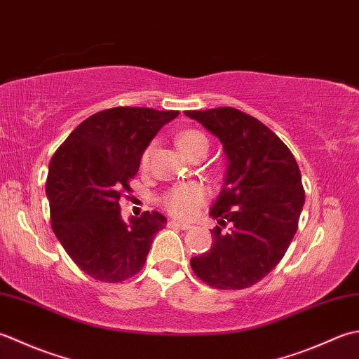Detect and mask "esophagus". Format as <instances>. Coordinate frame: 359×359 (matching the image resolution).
<instances>
[{
  "instance_id": "34e87169",
  "label": "esophagus",
  "mask_w": 359,
  "mask_h": 359,
  "mask_svg": "<svg viewBox=\"0 0 359 359\" xmlns=\"http://www.w3.org/2000/svg\"><path fill=\"white\" fill-rule=\"evenodd\" d=\"M167 226H169V228H178V229H184V231L192 228V226L187 224V223H181V222H175V220L167 223Z\"/></svg>"
}]
</instances>
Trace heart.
<instances>
[{
  "label": "heart",
  "mask_w": 359,
  "mask_h": 359,
  "mask_svg": "<svg viewBox=\"0 0 359 359\" xmlns=\"http://www.w3.org/2000/svg\"><path fill=\"white\" fill-rule=\"evenodd\" d=\"M178 145L186 156H194L201 150L208 151L209 142L200 130H184L178 135ZM153 144H150L141 155V169H147L151 161ZM208 200V190L196 182H187L172 187L169 192L161 196V206H163L170 215L178 218L194 217L198 209Z\"/></svg>",
  "instance_id": "b5f03b06"
}]
</instances>
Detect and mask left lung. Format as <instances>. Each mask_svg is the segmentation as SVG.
<instances>
[{
	"label": "left lung",
	"mask_w": 359,
	"mask_h": 359,
	"mask_svg": "<svg viewBox=\"0 0 359 359\" xmlns=\"http://www.w3.org/2000/svg\"><path fill=\"white\" fill-rule=\"evenodd\" d=\"M220 139L224 184L210 209L214 245L190 259L195 276L218 290L252 287L271 273L297 231L305 192L291 150L266 126L232 107L186 111ZM231 222L224 233L221 228Z\"/></svg>",
	"instance_id": "left-lung-1"
}]
</instances>
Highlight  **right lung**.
<instances>
[{
  "label": "right lung",
  "instance_id": "obj_1",
  "mask_svg": "<svg viewBox=\"0 0 359 359\" xmlns=\"http://www.w3.org/2000/svg\"><path fill=\"white\" fill-rule=\"evenodd\" d=\"M180 113L114 107L85 119L49 163L50 226L72 262L93 279L116 283L141 271L167 218L144 212L126 223L119 201L130 192L142 151ZM128 196V195H127Z\"/></svg>",
  "mask_w": 359,
  "mask_h": 359
}]
</instances>
